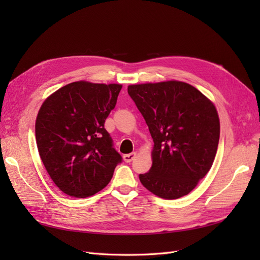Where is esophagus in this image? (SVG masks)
Instances as JSON below:
<instances>
[{
  "instance_id": "esophagus-1",
  "label": "esophagus",
  "mask_w": 260,
  "mask_h": 260,
  "mask_svg": "<svg viewBox=\"0 0 260 260\" xmlns=\"http://www.w3.org/2000/svg\"><path fill=\"white\" fill-rule=\"evenodd\" d=\"M135 157H136V153L125 154V155H123V160L125 162H130V161H132L133 159H135Z\"/></svg>"
}]
</instances>
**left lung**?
Instances as JSON below:
<instances>
[{
	"instance_id": "1",
	"label": "left lung",
	"mask_w": 260,
	"mask_h": 260,
	"mask_svg": "<svg viewBox=\"0 0 260 260\" xmlns=\"http://www.w3.org/2000/svg\"><path fill=\"white\" fill-rule=\"evenodd\" d=\"M128 94L154 141L153 165L139 176L141 183L161 199L182 198L214 162L220 136L216 107L181 81L133 84Z\"/></svg>"
}]
</instances>
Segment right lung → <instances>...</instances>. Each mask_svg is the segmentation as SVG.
Segmentation results:
<instances>
[{
	"label": "right lung",
	"mask_w": 260,
	"mask_h": 260,
	"mask_svg": "<svg viewBox=\"0 0 260 260\" xmlns=\"http://www.w3.org/2000/svg\"><path fill=\"white\" fill-rule=\"evenodd\" d=\"M121 84L77 81L45 100L36 121L39 154L53 182L74 198L104 188L122 161L104 128Z\"/></svg>",
	"instance_id": "obj_1"
}]
</instances>
